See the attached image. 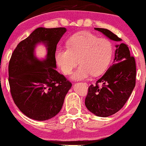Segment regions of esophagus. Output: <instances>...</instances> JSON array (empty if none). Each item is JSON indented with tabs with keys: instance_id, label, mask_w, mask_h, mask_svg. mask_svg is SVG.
Returning a JSON list of instances; mask_svg holds the SVG:
<instances>
[{
	"instance_id": "34e87169",
	"label": "esophagus",
	"mask_w": 146,
	"mask_h": 146,
	"mask_svg": "<svg viewBox=\"0 0 146 146\" xmlns=\"http://www.w3.org/2000/svg\"><path fill=\"white\" fill-rule=\"evenodd\" d=\"M84 84L86 85H86H87V84H86V83H84Z\"/></svg>"
}]
</instances>
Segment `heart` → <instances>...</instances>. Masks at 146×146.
<instances>
[{
	"instance_id": "1",
	"label": "heart",
	"mask_w": 146,
	"mask_h": 146,
	"mask_svg": "<svg viewBox=\"0 0 146 146\" xmlns=\"http://www.w3.org/2000/svg\"><path fill=\"white\" fill-rule=\"evenodd\" d=\"M113 55L110 40L89 32L76 33L67 41V48L58 47L55 60L62 72L71 74L78 63L80 64L72 78L76 80L87 79L90 75L97 76L107 68Z\"/></svg>"
}]
</instances>
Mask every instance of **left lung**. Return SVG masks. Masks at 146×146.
<instances>
[{"label":"left lung","instance_id":"obj_1","mask_svg":"<svg viewBox=\"0 0 146 146\" xmlns=\"http://www.w3.org/2000/svg\"><path fill=\"white\" fill-rule=\"evenodd\" d=\"M110 40L119 42L116 45L113 64L96 82L90 85L85 99L88 110L97 116L107 117L119 111L131 96L135 85L136 67L128 46L121 39L104 28H94ZM99 83H102L99 87Z\"/></svg>","mask_w":146,"mask_h":146}]
</instances>
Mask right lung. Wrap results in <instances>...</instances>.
Returning a JSON list of instances; mask_svg holds the SVG:
<instances>
[{
	"instance_id": "right-lung-1",
	"label": "right lung",
	"mask_w": 146,
	"mask_h": 146,
	"mask_svg": "<svg viewBox=\"0 0 146 146\" xmlns=\"http://www.w3.org/2000/svg\"><path fill=\"white\" fill-rule=\"evenodd\" d=\"M67 31L65 27H38L17 45L8 66L10 88L15 105L30 119L46 121L61 110L72 86L64 75L55 70L57 44ZM47 47L43 60L34 55L39 43Z\"/></svg>"
}]
</instances>
